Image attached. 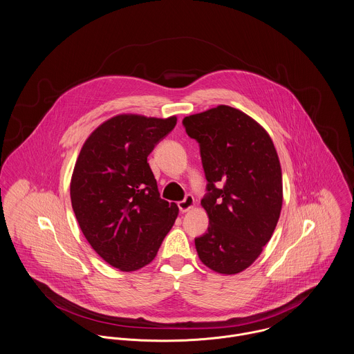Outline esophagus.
Here are the masks:
<instances>
[{
	"instance_id": "esophagus-1",
	"label": "esophagus",
	"mask_w": 354,
	"mask_h": 354,
	"mask_svg": "<svg viewBox=\"0 0 354 354\" xmlns=\"http://www.w3.org/2000/svg\"><path fill=\"white\" fill-rule=\"evenodd\" d=\"M194 206H195V199H194L192 195H187L184 201L178 202V209H180L181 213L189 212L191 209H194Z\"/></svg>"
}]
</instances>
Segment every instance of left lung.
Returning a JSON list of instances; mask_svg holds the SVG:
<instances>
[{
	"mask_svg": "<svg viewBox=\"0 0 354 354\" xmlns=\"http://www.w3.org/2000/svg\"><path fill=\"white\" fill-rule=\"evenodd\" d=\"M201 145L209 216L206 235L195 239L201 261L221 274L247 269L277 225L283 205L280 160L269 133L230 106H217L183 120Z\"/></svg>",
	"mask_w": 354,
	"mask_h": 354,
	"instance_id": "left-lung-1",
	"label": "left lung"
}]
</instances>
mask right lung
I'll return each mask as SVG.
<instances>
[{
	"instance_id": "add662e5",
	"label": "right lung",
	"mask_w": 354,
	"mask_h": 354,
	"mask_svg": "<svg viewBox=\"0 0 354 354\" xmlns=\"http://www.w3.org/2000/svg\"><path fill=\"white\" fill-rule=\"evenodd\" d=\"M177 117L119 114L99 124L77 158L70 196L77 221L92 248L111 266L134 272L149 262L178 216L160 199L147 162Z\"/></svg>"
}]
</instances>
